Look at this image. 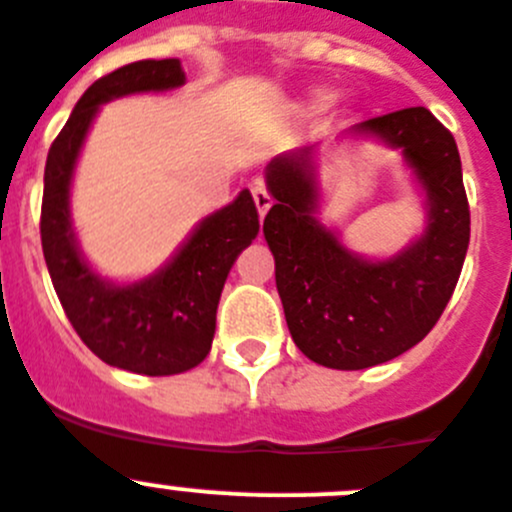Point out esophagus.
<instances>
[{"label": "esophagus", "mask_w": 512, "mask_h": 512, "mask_svg": "<svg viewBox=\"0 0 512 512\" xmlns=\"http://www.w3.org/2000/svg\"><path fill=\"white\" fill-rule=\"evenodd\" d=\"M252 199H255V206H257V211H260V216H265L267 209L273 206V196L267 193L265 183L262 181L252 183Z\"/></svg>", "instance_id": "esophagus-1"}]
</instances>
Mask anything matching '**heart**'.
<instances>
[{
  "mask_svg": "<svg viewBox=\"0 0 512 512\" xmlns=\"http://www.w3.org/2000/svg\"><path fill=\"white\" fill-rule=\"evenodd\" d=\"M331 99V94L329 91H316V94L311 96V107H324L326 101Z\"/></svg>",
  "mask_w": 512,
  "mask_h": 512,
  "instance_id": "b5f03b06",
  "label": "heart"
}]
</instances>
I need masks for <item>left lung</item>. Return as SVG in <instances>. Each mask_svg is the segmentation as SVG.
<instances>
[{
  "instance_id": "1",
  "label": "left lung",
  "mask_w": 512,
  "mask_h": 512,
  "mask_svg": "<svg viewBox=\"0 0 512 512\" xmlns=\"http://www.w3.org/2000/svg\"><path fill=\"white\" fill-rule=\"evenodd\" d=\"M354 135L398 147L426 191L423 237L390 260H362L316 222L313 147L267 165L273 209L262 232L296 347L334 370H365L416 347L457 288L469 247V204L457 142L426 107L367 119Z\"/></svg>"
}]
</instances>
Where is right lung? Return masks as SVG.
<instances>
[{
    "instance_id": "1",
    "label": "right lung",
    "mask_w": 512,
    "mask_h": 512,
    "mask_svg": "<svg viewBox=\"0 0 512 512\" xmlns=\"http://www.w3.org/2000/svg\"><path fill=\"white\" fill-rule=\"evenodd\" d=\"M178 58L137 61L101 76L78 99L45 163L40 237L53 288L81 342L107 365L137 375H178L204 362L216 329V306L234 260L260 232L252 193L206 216L178 255L150 278L112 285L84 262L68 214L73 165L104 101L140 91L178 89Z\"/></svg>"
}]
</instances>
